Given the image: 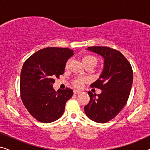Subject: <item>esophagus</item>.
I'll return each instance as SVG.
<instances>
[{"label":"esophagus","instance_id":"esophagus-1","mask_svg":"<svg viewBox=\"0 0 150 150\" xmlns=\"http://www.w3.org/2000/svg\"><path fill=\"white\" fill-rule=\"evenodd\" d=\"M81 91H79V90H74V94H78V93H81Z\"/></svg>","mask_w":150,"mask_h":150}]
</instances>
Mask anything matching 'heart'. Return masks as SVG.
Here are the masks:
<instances>
[{"instance_id": "heart-1", "label": "heart", "mask_w": 150, "mask_h": 150, "mask_svg": "<svg viewBox=\"0 0 150 150\" xmlns=\"http://www.w3.org/2000/svg\"><path fill=\"white\" fill-rule=\"evenodd\" d=\"M83 64L86 63H93L94 65H96L98 63V59L96 57H93V56H90V55H86L83 58ZM69 64V61H67L66 63V67L68 66ZM83 80L82 79H76L74 81V85L76 87H81L82 85H83Z\"/></svg>"}]
</instances>
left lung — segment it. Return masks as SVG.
Instances as JSON below:
<instances>
[{"label": "left lung", "instance_id": "1", "mask_svg": "<svg viewBox=\"0 0 150 150\" xmlns=\"http://www.w3.org/2000/svg\"><path fill=\"white\" fill-rule=\"evenodd\" d=\"M87 50L104 59V67L97 81L91 85L102 90L100 94L88 92L90 101L84 108L86 115L97 123L113 119L126 105L133 81L132 67L124 55L104 46L88 47Z\"/></svg>", "mask_w": 150, "mask_h": 150}]
</instances>
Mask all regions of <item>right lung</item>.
Wrapping results in <instances>:
<instances>
[{
    "label": "right lung",
    "instance_id": "obj_1",
    "mask_svg": "<svg viewBox=\"0 0 150 150\" xmlns=\"http://www.w3.org/2000/svg\"><path fill=\"white\" fill-rule=\"evenodd\" d=\"M74 51L67 48L48 47L26 59L20 74L21 99L31 115L43 123H51L61 117L65 103L73 96L72 89L56 91L54 78L65 71V63Z\"/></svg>",
    "mask_w": 150,
    "mask_h": 150
}]
</instances>
